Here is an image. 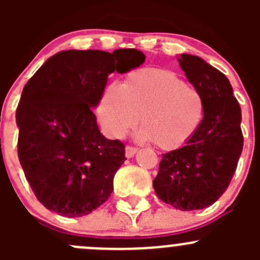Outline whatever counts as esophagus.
Instances as JSON below:
<instances>
[{"label":"esophagus","instance_id":"esophagus-1","mask_svg":"<svg viewBox=\"0 0 260 260\" xmlns=\"http://www.w3.org/2000/svg\"><path fill=\"white\" fill-rule=\"evenodd\" d=\"M137 151H138L137 147L127 146L125 147V157H127V158H131V157H133L136 153H137Z\"/></svg>","mask_w":260,"mask_h":260}]
</instances>
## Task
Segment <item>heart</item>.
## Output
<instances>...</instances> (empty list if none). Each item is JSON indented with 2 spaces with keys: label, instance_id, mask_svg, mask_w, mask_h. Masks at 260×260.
<instances>
[{
  "label": "heart",
  "instance_id": "obj_1",
  "mask_svg": "<svg viewBox=\"0 0 260 260\" xmlns=\"http://www.w3.org/2000/svg\"><path fill=\"white\" fill-rule=\"evenodd\" d=\"M205 109L200 90L185 84L176 73L146 68L129 73L120 85L107 86L96 114L108 137H124L141 118V140L153 141L162 149H176L196 135Z\"/></svg>",
  "mask_w": 260,
  "mask_h": 260
}]
</instances>
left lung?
<instances>
[{
  "label": "left lung",
  "mask_w": 260,
  "mask_h": 260,
  "mask_svg": "<svg viewBox=\"0 0 260 260\" xmlns=\"http://www.w3.org/2000/svg\"><path fill=\"white\" fill-rule=\"evenodd\" d=\"M181 69L203 94L205 117L196 135L162 154L153 180L157 196L182 211L212 205L229 186L243 151L242 109L229 79L201 57L182 54Z\"/></svg>",
  "instance_id": "1"
}]
</instances>
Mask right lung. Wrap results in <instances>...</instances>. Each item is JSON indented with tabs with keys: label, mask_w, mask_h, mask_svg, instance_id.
Masks as SVG:
<instances>
[{
	"label": "right lung",
	"mask_w": 260,
	"mask_h": 260,
	"mask_svg": "<svg viewBox=\"0 0 260 260\" xmlns=\"http://www.w3.org/2000/svg\"><path fill=\"white\" fill-rule=\"evenodd\" d=\"M145 59L136 49L67 50L46 60L23 86L16 111L18 159L50 211L84 216L111 196L124 145L102 135L91 108L109 74L129 72Z\"/></svg>",
	"instance_id": "1"
}]
</instances>
